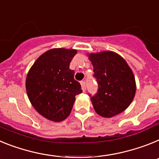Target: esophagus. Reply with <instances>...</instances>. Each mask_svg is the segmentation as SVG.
Returning a JSON list of instances; mask_svg holds the SVG:
<instances>
[{
  "instance_id": "esophagus-1",
  "label": "esophagus",
  "mask_w": 159,
  "mask_h": 159,
  "mask_svg": "<svg viewBox=\"0 0 159 159\" xmlns=\"http://www.w3.org/2000/svg\"><path fill=\"white\" fill-rule=\"evenodd\" d=\"M81 89H82V90L85 92V89H86V85H85V81H81Z\"/></svg>"
}]
</instances>
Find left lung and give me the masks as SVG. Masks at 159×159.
<instances>
[{
    "instance_id": "8db88e82",
    "label": "left lung",
    "mask_w": 159,
    "mask_h": 159,
    "mask_svg": "<svg viewBox=\"0 0 159 159\" xmlns=\"http://www.w3.org/2000/svg\"><path fill=\"white\" fill-rule=\"evenodd\" d=\"M93 78L98 83L94 95L89 93L99 115L111 118L127 108L134 98V76L121 56L110 51L91 53Z\"/></svg>"
}]
</instances>
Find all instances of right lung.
Returning a JSON list of instances; mask_svg holds the SVG:
<instances>
[{"label": "right lung", "mask_w": 159, "mask_h": 159, "mask_svg": "<svg viewBox=\"0 0 159 159\" xmlns=\"http://www.w3.org/2000/svg\"><path fill=\"white\" fill-rule=\"evenodd\" d=\"M75 49H53L38 58L26 78V91L35 110L47 119L61 121L71 112L75 96L82 92L70 69Z\"/></svg>", "instance_id": "right-lung-1"}]
</instances>
